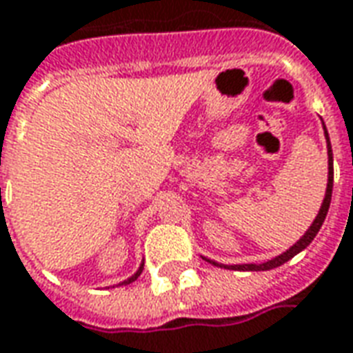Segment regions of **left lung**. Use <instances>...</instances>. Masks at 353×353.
<instances>
[{
    "instance_id": "obj_1",
    "label": "left lung",
    "mask_w": 353,
    "mask_h": 353,
    "mask_svg": "<svg viewBox=\"0 0 353 353\" xmlns=\"http://www.w3.org/2000/svg\"><path fill=\"white\" fill-rule=\"evenodd\" d=\"M323 128H325V124H323ZM325 137H327V152H329V183H327V193H325L321 210H319V214H317V218L314 219V223L310 225V229L305 231L304 236L298 241L296 245H292L290 248H288L287 252H283L281 256H277V258H273V260H270V262H263V263L223 265V263L212 262V260H208V262L214 263V265H218V268H229V270H235V271H268V270H273V268H279V265H283L285 262H288L290 258H294L298 252H302L305 246L314 241L315 235H317V233H319V229H321L323 221H325V218H327V212H329V206H331V196H332V149H331V141H329V134H327V128H325ZM204 260H206V258H204Z\"/></svg>"
}]
</instances>
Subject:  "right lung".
Here are the masks:
<instances>
[{
  "label": "right lung",
  "mask_w": 353,
  "mask_h": 353,
  "mask_svg": "<svg viewBox=\"0 0 353 353\" xmlns=\"http://www.w3.org/2000/svg\"><path fill=\"white\" fill-rule=\"evenodd\" d=\"M141 271H143V263H141V268H139V270L135 271V273H134V275H132V277H130V279L124 281V283H120V285H130V283H134V281L137 279L139 275H141Z\"/></svg>",
  "instance_id": "1"
}]
</instances>
